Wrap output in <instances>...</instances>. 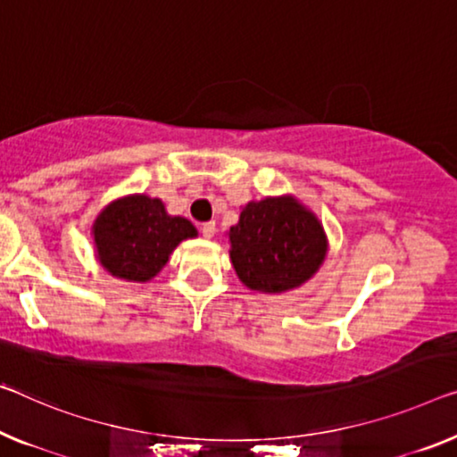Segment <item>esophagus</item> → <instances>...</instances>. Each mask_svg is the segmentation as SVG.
<instances>
[{
  "instance_id": "1",
  "label": "esophagus",
  "mask_w": 457,
  "mask_h": 457,
  "mask_svg": "<svg viewBox=\"0 0 457 457\" xmlns=\"http://www.w3.org/2000/svg\"><path fill=\"white\" fill-rule=\"evenodd\" d=\"M214 233H216V222L214 220L202 224V235H204L206 238H212Z\"/></svg>"
}]
</instances>
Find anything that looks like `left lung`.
<instances>
[{
	"instance_id": "8db88e82",
	"label": "left lung",
	"mask_w": 457,
	"mask_h": 457,
	"mask_svg": "<svg viewBox=\"0 0 457 457\" xmlns=\"http://www.w3.org/2000/svg\"><path fill=\"white\" fill-rule=\"evenodd\" d=\"M228 238L238 279L270 294L304 284L327 253L319 219L290 195L249 202Z\"/></svg>"
}]
</instances>
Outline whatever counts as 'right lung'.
<instances>
[{"instance_id": "add662e5", "label": "right lung", "mask_w": 457, "mask_h": 457, "mask_svg": "<svg viewBox=\"0 0 457 457\" xmlns=\"http://www.w3.org/2000/svg\"><path fill=\"white\" fill-rule=\"evenodd\" d=\"M187 237H195L194 224L181 216H170L163 202L149 195H129L114 202L94 224L100 263L112 276L129 282L151 279Z\"/></svg>"}]
</instances>
